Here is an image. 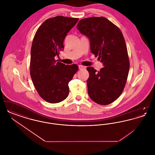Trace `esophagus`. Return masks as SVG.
I'll list each match as a JSON object with an SVG mask.
<instances>
[{"mask_svg":"<svg viewBox=\"0 0 155 155\" xmlns=\"http://www.w3.org/2000/svg\"><path fill=\"white\" fill-rule=\"evenodd\" d=\"M79 67V69L80 70H82V69H85V67L83 66H81V65H79L78 66Z\"/></svg>","mask_w":155,"mask_h":155,"instance_id":"obj_1","label":"esophagus"}]
</instances>
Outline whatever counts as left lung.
Masks as SVG:
<instances>
[{
  "mask_svg": "<svg viewBox=\"0 0 155 155\" xmlns=\"http://www.w3.org/2000/svg\"><path fill=\"white\" fill-rule=\"evenodd\" d=\"M77 29L88 37L91 51L98 56L104 66L98 71L92 67H87L89 96L101 105L113 103L122 94L130 69L123 35L118 27L104 17L81 19Z\"/></svg>",
  "mask_w": 155,
  "mask_h": 155,
  "instance_id": "obj_1",
  "label": "left lung"
}]
</instances>
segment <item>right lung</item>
<instances>
[{
  "instance_id": "1",
  "label": "right lung",
  "mask_w": 155,
  "mask_h": 155,
  "mask_svg": "<svg viewBox=\"0 0 155 155\" xmlns=\"http://www.w3.org/2000/svg\"><path fill=\"white\" fill-rule=\"evenodd\" d=\"M78 20L61 15L48 18L34 37L30 75L38 94L49 103H59L66 99L68 83L78 70L76 64L65 65L54 59L64 49V38Z\"/></svg>"
}]
</instances>
